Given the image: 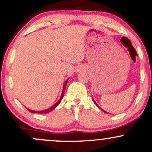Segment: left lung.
<instances>
[{"label":"left lung","instance_id":"1","mask_svg":"<svg viewBox=\"0 0 152 152\" xmlns=\"http://www.w3.org/2000/svg\"><path fill=\"white\" fill-rule=\"evenodd\" d=\"M94 103H95V104H96V106H97V107H99V109H101V108H100V107H99V106L98 105H97V104H96V103L95 102H94ZM102 111H104V112H105V113H106V111H104V110H103V109H102ZM106 114H109V113H106Z\"/></svg>","mask_w":152,"mask_h":152}]
</instances>
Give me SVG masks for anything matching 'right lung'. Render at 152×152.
<instances>
[{
    "label": "right lung",
    "mask_w": 152,
    "mask_h": 152,
    "mask_svg": "<svg viewBox=\"0 0 152 152\" xmlns=\"http://www.w3.org/2000/svg\"><path fill=\"white\" fill-rule=\"evenodd\" d=\"M68 80H69V78H68V79L66 80V81H65V83H64V86H63V91H62L61 96V98H60V99H59V100L58 101V102H57L56 103V104H54V105L52 106L51 107H50L49 109H48L43 110V111H33V110H30V109H28V111H30V112H31V113H38V114H46V113H48V112H50V111H51L52 110L55 109V108L56 107V106H58L59 104H60V102H61V100H62L63 97H64V91H65L66 86V84H67Z\"/></svg>",
    "instance_id": "add662e5"
}]
</instances>
